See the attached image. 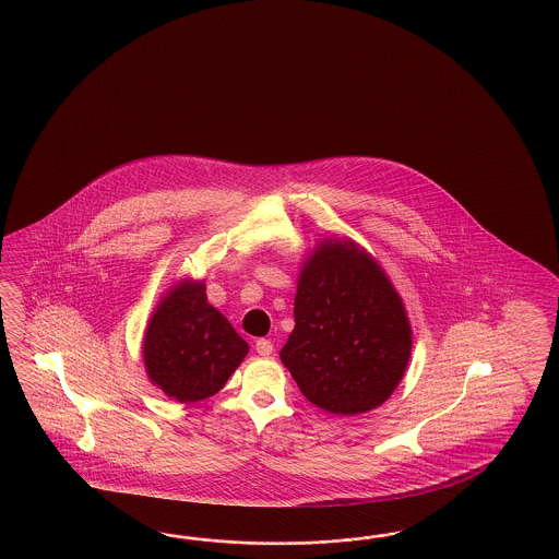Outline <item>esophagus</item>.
I'll use <instances>...</instances> for the list:
<instances>
[{
  "label": "esophagus",
  "instance_id": "esophagus-1",
  "mask_svg": "<svg viewBox=\"0 0 559 559\" xmlns=\"http://www.w3.org/2000/svg\"><path fill=\"white\" fill-rule=\"evenodd\" d=\"M257 352L260 356H271L272 352H274V346H272L271 340H257Z\"/></svg>",
  "mask_w": 559,
  "mask_h": 559
}]
</instances>
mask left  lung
Listing matches in <instances>:
<instances>
[{"label":"left lung","instance_id":"8db88e82","mask_svg":"<svg viewBox=\"0 0 559 559\" xmlns=\"http://www.w3.org/2000/svg\"><path fill=\"white\" fill-rule=\"evenodd\" d=\"M401 297L354 241L325 240L302 266L281 360L307 401L333 415L382 405L411 356Z\"/></svg>","mask_w":559,"mask_h":559}]
</instances>
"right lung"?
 Returning <instances> with one entry per match:
<instances>
[{
    "label": "right lung",
    "instance_id": "1",
    "mask_svg": "<svg viewBox=\"0 0 559 559\" xmlns=\"http://www.w3.org/2000/svg\"><path fill=\"white\" fill-rule=\"evenodd\" d=\"M248 344L215 307L203 283L185 281L154 311L144 337L148 377L168 396L195 403L224 389Z\"/></svg>",
    "mask_w": 559,
    "mask_h": 559
}]
</instances>
